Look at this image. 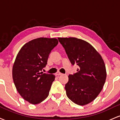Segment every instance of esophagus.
Listing matches in <instances>:
<instances>
[{"instance_id":"obj_1","label":"esophagus","mask_w":120,"mask_h":120,"mask_svg":"<svg viewBox=\"0 0 120 120\" xmlns=\"http://www.w3.org/2000/svg\"><path fill=\"white\" fill-rule=\"evenodd\" d=\"M55 75H56V76H59V75H63V74H62L61 73H60V72H59V71H58V72L56 73L55 74Z\"/></svg>"}]
</instances>
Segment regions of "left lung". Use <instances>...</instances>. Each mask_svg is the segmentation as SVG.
Here are the masks:
<instances>
[{
	"label": "left lung",
	"mask_w": 120,
	"mask_h": 120,
	"mask_svg": "<svg viewBox=\"0 0 120 120\" xmlns=\"http://www.w3.org/2000/svg\"><path fill=\"white\" fill-rule=\"evenodd\" d=\"M72 65L79 66L77 72L69 75L65 89L70 100L79 105L93 101L105 83L107 72L103 59L90 43L78 38H58Z\"/></svg>",
	"instance_id": "left-lung-1"
}]
</instances>
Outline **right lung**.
<instances>
[{"label": "right lung", "instance_id": "obj_1", "mask_svg": "<svg viewBox=\"0 0 120 120\" xmlns=\"http://www.w3.org/2000/svg\"><path fill=\"white\" fill-rule=\"evenodd\" d=\"M57 44L56 38L34 39L25 44L16 56L12 68L13 82L20 95L31 104H39L49 96L55 76L41 71Z\"/></svg>", "mask_w": 120, "mask_h": 120}]
</instances>
